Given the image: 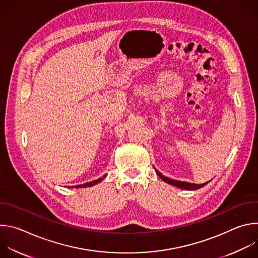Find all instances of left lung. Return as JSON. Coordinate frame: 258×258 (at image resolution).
Listing matches in <instances>:
<instances>
[{"instance_id":"1","label":"left lung","mask_w":258,"mask_h":258,"mask_svg":"<svg viewBox=\"0 0 258 258\" xmlns=\"http://www.w3.org/2000/svg\"><path fill=\"white\" fill-rule=\"evenodd\" d=\"M156 170V173L159 175V177L164 180L165 182H168L170 183V185L172 186H175L177 188H180V189H185V190H197L199 188H202L203 186H205L207 182H204V183H201V185H196V183H190V182H186V181H179V180H175V179H171V178H168L164 175H162L157 169Z\"/></svg>"}]
</instances>
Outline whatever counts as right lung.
<instances>
[{
	"label": "right lung",
	"mask_w": 258,
	"mask_h": 258,
	"mask_svg": "<svg viewBox=\"0 0 258 258\" xmlns=\"http://www.w3.org/2000/svg\"><path fill=\"white\" fill-rule=\"evenodd\" d=\"M105 177V175L103 176V177H100V178H98V179H95V180H93V181H90V182H87V183H84V185H78L76 188H87V187H91V186H94V185H96V183H98V182H100L103 178Z\"/></svg>",
	"instance_id": "add662e5"
}]
</instances>
